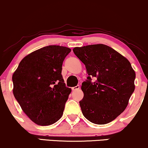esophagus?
<instances>
[{
    "label": "esophagus",
    "instance_id": "obj_1",
    "mask_svg": "<svg viewBox=\"0 0 148 148\" xmlns=\"http://www.w3.org/2000/svg\"><path fill=\"white\" fill-rule=\"evenodd\" d=\"M79 88H80L79 86V85H77V86H76L73 87V88H72V90H79Z\"/></svg>",
    "mask_w": 148,
    "mask_h": 148
}]
</instances>
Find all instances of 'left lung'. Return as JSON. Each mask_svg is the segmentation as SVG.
I'll return each instance as SVG.
<instances>
[{
  "label": "left lung",
  "instance_id": "1",
  "mask_svg": "<svg viewBox=\"0 0 148 148\" xmlns=\"http://www.w3.org/2000/svg\"><path fill=\"white\" fill-rule=\"evenodd\" d=\"M73 52L89 75L81 87L83 115L95 124L110 123L128 104L135 88L134 69L127 58L103 44L75 47ZM92 77L96 78L95 83L91 82Z\"/></svg>",
  "mask_w": 148,
  "mask_h": 148
}]
</instances>
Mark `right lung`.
I'll use <instances>...</instances> for the list:
<instances>
[{"label":"right lung","instance_id":"add662e5","mask_svg":"<svg viewBox=\"0 0 148 148\" xmlns=\"http://www.w3.org/2000/svg\"><path fill=\"white\" fill-rule=\"evenodd\" d=\"M71 51L57 45L38 49L25 56L13 74L14 95L36 124L50 125L62 116L71 89L65 86L62 66Z\"/></svg>","mask_w":148,"mask_h":148}]
</instances>
